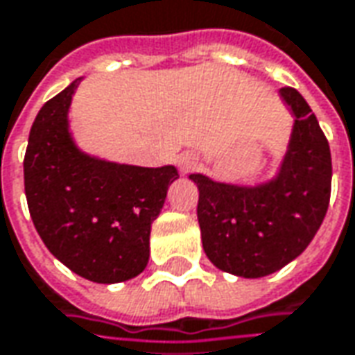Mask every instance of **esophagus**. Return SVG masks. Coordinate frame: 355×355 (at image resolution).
Listing matches in <instances>:
<instances>
[{"label": "esophagus", "mask_w": 355, "mask_h": 355, "mask_svg": "<svg viewBox=\"0 0 355 355\" xmlns=\"http://www.w3.org/2000/svg\"><path fill=\"white\" fill-rule=\"evenodd\" d=\"M195 164H197V156H193V154H185V156H182V158L178 160V166H180L182 172H189V170H193Z\"/></svg>", "instance_id": "esophagus-1"}]
</instances>
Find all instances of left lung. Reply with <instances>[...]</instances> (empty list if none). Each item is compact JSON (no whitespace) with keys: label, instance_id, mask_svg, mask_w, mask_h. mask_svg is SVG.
Segmentation results:
<instances>
[{"label":"left lung","instance_id":"1","mask_svg":"<svg viewBox=\"0 0 355 355\" xmlns=\"http://www.w3.org/2000/svg\"><path fill=\"white\" fill-rule=\"evenodd\" d=\"M280 96L295 116L290 148L276 180L238 187L191 173L199 187L197 218L205 253L230 275L261 278L280 270L311 243L331 201L329 141L304 96Z\"/></svg>","mask_w":355,"mask_h":355}]
</instances>
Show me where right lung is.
<instances>
[{"label":"right lung","mask_w":355,"mask_h":355,"mask_svg":"<svg viewBox=\"0 0 355 355\" xmlns=\"http://www.w3.org/2000/svg\"><path fill=\"white\" fill-rule=\"evenodd\" d=\"M79 80L48 100L24 153V195L44 245L75 275L123 282L148 263L150 224L178 170L104 162L83 154L67 129Z\"/></svg>","instance_id":"add662e5"}]
</instances>
